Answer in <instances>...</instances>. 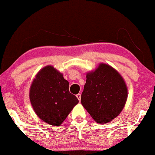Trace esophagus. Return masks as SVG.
<instances>
[{
	"instance_id": "esophagus-1",
	"label": "esophagus",
	"mask_w": 155,
	"mask_h": 155,
	"mask_svg": "<svg viewBox=\"0 0 155 155\" xmlns=\"http://www.w3.org/2000/svg\"><path fill=\"white\" fill-rule=\"evenodd\" d=\"M76 96H77V98H78V101H79V102L81 101V94H77V95H76Z\"/></svg>"
}]
</instances>
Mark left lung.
<instances>
[{
	"instance_id": "8db88e82",
	"label": "left lung",
	"mask_w": 155,
	"mask_h": 155,
	"mask_svg": "<svg viewBox=\"0 0 155 155\" xmlns=\"http://www.w3.org/2000/svg\"><path fill=\"white\" fill-rule=\"evenodd\" d=\"M86 78L81 104L96 122L111 121L120 114L127 101L128 91L124 79L116 70L104 64L88 73Z\"/></svg>"
}]
</instances>
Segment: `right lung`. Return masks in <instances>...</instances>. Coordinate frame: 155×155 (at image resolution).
I'll return each mask as SVG.
<instances>
[{
    "label": "right lung",
    "mask_w": 155,
    "mask_h": 155,
    "mask_svg": "<svg viewBox=\"0 0 155 155\" xmlns=\"http://www.w3.org/2000/svg\"><path fill=\"white\" fill-rule=\"evenodd\" d=\"M30 101L38 117L49 124L61 125L78 100L69 91V83L51 66L44 67L33 80Z\"/></svg>",
    "instance_id": "obj_1"
}]
</instances>
